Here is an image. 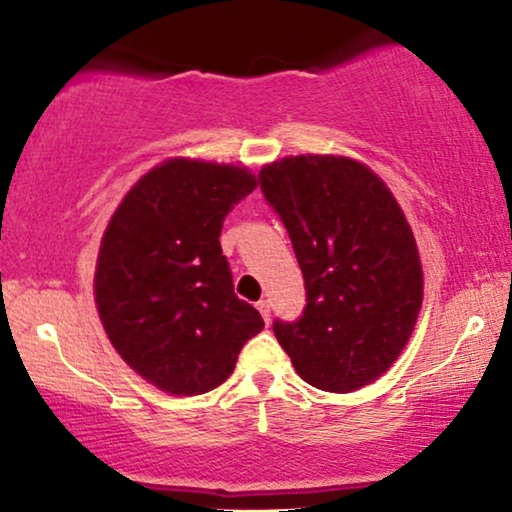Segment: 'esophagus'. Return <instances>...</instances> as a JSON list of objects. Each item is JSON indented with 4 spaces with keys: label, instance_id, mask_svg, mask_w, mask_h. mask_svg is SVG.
I'll list each match as a JSON object with an SVG mask.
<instances>
[{
    "label": "esophagus",
    "instance_id": "esophagus-1",
    "mask_svg": "<svg viewBox=\"0 0 512 512\" xmlns=\"http://www.w3.org/2000/svg\"><path fill=\"white\" fill-rule=\"evenodd\" d=\"M256 307H258V312H261V317L265 319V321H270V300H258L256 303Z\"/></svg>",
    "mask_w": 512,
    "mask_h": 512
}]
</instances>
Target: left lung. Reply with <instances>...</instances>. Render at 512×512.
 <instances>
[{
    "instance_id": "left-lung-1",
    "label": "left lung",
    "mask_w": 512,
    "mask_h": 512,
    "mask_svg": "<svg viewBox=\"0 0 512 512\" xmlns=\"http://www.w3.org/2000/svg\"><path fill=\"white\" fill-rule=\"evenodd\" d=\"M307 289L303 317L275 335L312 387L349 394L380 380L408 345L424 300L422 258L401 205L349 156H286L261 170Z\"/></svg>"
}]
</instances>
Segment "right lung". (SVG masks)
<instances>
[{
	"label": "right lung",
	"mask_w": 512,
	"mask_h": 512,
	"mask_svg": "<svg viewBox=\"0 0 512 512\" xmlns=\"http://www.w3.org/2000/svg\"><path fill=\"white\" fill-rule=\"evenodd\" d=\"M256 186L244 165L170 158L137 179L107 223L97 314L121 359L165 394L219 387L263 331L258 310L235 296L219 242L223 219Z\"/></svg>",
	"instance_id": "1"
}]
</instances>
